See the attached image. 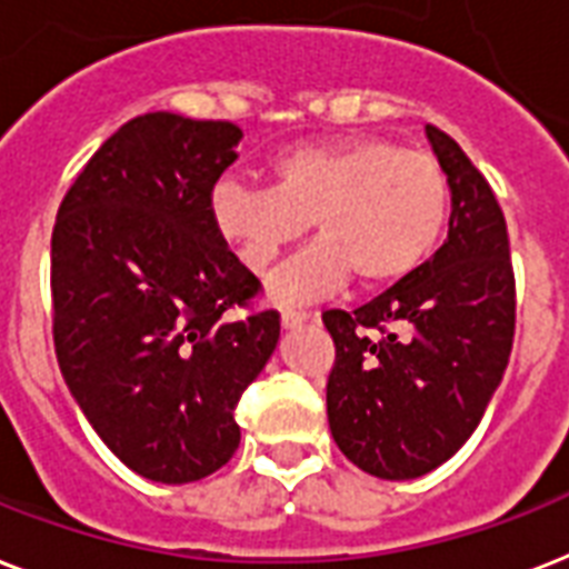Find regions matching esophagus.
<instances>
[{"mask_svg": "<svg viewBox=\"0 0 569 569\" xmlns=\"http://www.w3.org/2000/svg\"><path fill=\"white\" fill-rule=\"evenodd\" d=\"M307 321H312V316H307V312H298V309H286L283 316H280V325H283V330H298V327L307 325Z\"/></svg>", "mask_w": 569, "mask_h": 569, "instance_id": "obj_1", "label": "esophagus"}]
</instances>
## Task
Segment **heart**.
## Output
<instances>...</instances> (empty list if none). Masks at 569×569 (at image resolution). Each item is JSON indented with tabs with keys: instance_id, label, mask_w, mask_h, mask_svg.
<instances>
[{
	"instance_id": "b5f03b06",
	"label": "heart",
	"mask_w": 569,
	"mask_h": 569,
	"mask_svg": "<svg viewBox=\"0 0 569 569\" xmlns=\"http://www.w3.org/2000/svg\"><path fill=\"white\" fill-rule=\"evenodd\" d=\"M269 178L271 189L221 180L210 212L219 237L260 277L316 224L321 242L271 283L280 303L325 298L350 274L359 286L403 280L432 253L450 212L436 157L382 137L295 146L271 160Z\"/></svg>"
}]
</instances>
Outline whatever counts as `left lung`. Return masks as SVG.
<instances>
[{
    "mask_svg": "<svg viewBox=\"0 0 569 569\" xmlns=\"http://www.w3.org/2000/svg\"><path fill=\"white\" fill-rule=\"evenodd\" d=\"M427 140L450 187L445 244L365 307L325 312L336 345L330 432L357 468L380 479L423 477L473 436L515 341L500 204L459 142L432 124Z\"/></svg>",
    "mask_w": 569,
    "mask_h": 569,
    "instance_id": "left-lung-1",
    "label": "left lung"
}]
</instances>
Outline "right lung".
Returning a JSON list of instances; mask_svg holds the SVG:
<instances>
[{
  "label": "right lung",
  "instance_id": "1",
  "mask_svg": "<svg viewBox=\"0 0 569 569\" xmlns=\"http://www.w3.org/2000/svg\"><path fill=\"white\" fill-rule=\"evenodd\" d=\"M239 140L233 122L131 119L90 157L54 221L60 373L96 436L151 482H198L228 465L233 409L280 341L274 309L230 318L260 289L210 212Z\"/></svg>",
  "mask_w": 569,
  "mask_h": 569
}]
</instances>
